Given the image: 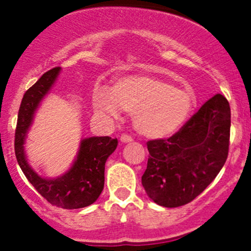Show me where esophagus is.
Returning a JSON list of instances; mask_svg holds the SVG:
<instances>
[{
  "label": "esophagus",
  "instance_id": "34e87169",
  "mask_svg": "<svg viewBox=\"0 0 251 251\" xmlns=\"http://www.w3.org/2000/svg\"><path fill=\"white\" fill-rule=\"evenodd\" d=\"M120 140H122V143L126 144V143H131L133 139H132L131 135H128V134H122V137H120Z\"/></svg>",
  "mask_w": 251,
  "mask_h": 251
}]
</instances>
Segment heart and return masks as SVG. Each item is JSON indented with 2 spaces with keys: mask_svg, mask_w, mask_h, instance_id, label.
I'll return each mask as SVG.
<instances>
[{
  "mask_svg": "<svg viewBox=\"0 0 251 251\" xmlns=\"http://www.w3.org/2000/svg\"><path fill=\"white\" fill-rule=\"evenodd\" d=\"M92 105L107 119H118L122 109L133 113L134 128L145 137L159 139L185 125L196 100L188 91L159 77L129 74L117 77L111 88L96 86Z\"/></svg>",
  "mask_w": 251,
  "mask_h": 251,
  "instance_id": "heart-1",
  "label": "heart"
}]
</instances>
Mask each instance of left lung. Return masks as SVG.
Masks as SVG:
<instances>
[{
    "mask_svg": "<svg viewBox=\"0 0 251 251\" xmlns=\"http://www.w3.org/2000/svg\"><path fill=\"white\" fill-rule=\"evenodd\" d=\"M230 106L216 94L169 139L148 143L150 157L142 177L154 203L177 208L194 201L220 174L227 157Z\"/></svg>",
    "mask_w": 251,
    "mask_h": 251,
    "instance_id": "left-lung-1",
    "label": "left lung"
}]
</instances>
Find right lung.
I'll return each mask as SVG.
<instances>
[{"label": "right lung", "mask_w": 251, "mask_h": 251, "mask_svg": "<svg viewBox=\"0 0 251 251\" xmlns=\"http://www.w3.org/2000/svg\"><path fill=\"white\" fill-rule=\"evenodd\" d=\"M61 68L48 71L25 93L17 117L15 154L25 178L50 204L62 209H80L99 198L105 184V164L116 151L117 138L89 137L80 140L76 157L67 171L57 177H43L28 163L25 140L37 109L55 85Z\"/></svg>", "instance_id": "add662e5"}]
</instances>
